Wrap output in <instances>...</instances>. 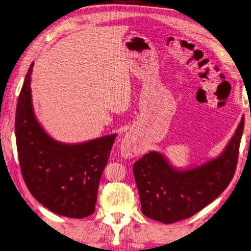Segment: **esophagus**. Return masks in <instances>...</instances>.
Masks as SVG:
<instances>
[{
	"label": "esophagus",
	"mask_w": 251,
	"mask_h": 251,
	"mask_svg": "<svg viewBox=\"0 0 251 251\" xmlns=\"http://www.w3.org/2000/svg\"><path fill=\"white\" fill-rule=\"evenodd\" d=\"M120 151L125 158H132L142 154L143 150L141 143L136 139V136L133 134H126L124 137V140L121 141Z\"/></svg>",
	"instance_id": "obj_1"
}]
</instances>
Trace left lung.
I'll list each match as a JSON object with an SVG mask.
<instances>
[{
  "label": "left lung",
  "instance_id": "1",
  "mask_svg": "<svg viewBox=\"0 0 251 251\" xmlns=\"http://www.w3.org/2000/svg\"><path fill=\"white\" fill-rule=\"evenodd\" d=\"M244 118L216 158L201 165L177 168L160 151H151L133 166L142 212L165 224L187 219L223 193L236 169Z\"/></svg>",
  "mask_w": 251,
  "mask_h": 251
}]
</instances>
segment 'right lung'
<instances>
[{"mask_svg": "<svg viewBox=\"0 0 251 251\" xmlns=\"http://www.w3.org/2000/svg\"><path fill=\"white\" fill-rule=\"evenodd\" d=\"M30 66L17 101L15 134L23 177L29 192L52 212L82 219L95 211L100 180L117 134L86 142L53 139L34 115Z\"/></svg>", "mask_w": 251, "mask_h": 251, "instance_id": "obj_1", "label": "right lung"}]
</instances>
